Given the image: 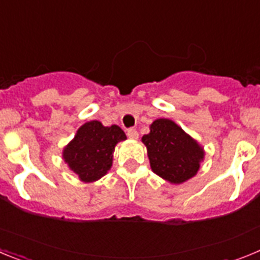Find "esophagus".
I'll list each match as a JSON object with an SVG mask.
<instances>
[{"mask_svg": "<svg viewBox=\"0 0 260 260\" xmlns=\"http://www.w3.org/2000/svg\"><path fill=\"white\" fill-rule=\"evenodd\" d=\"M126 134H127L128 138H132V139H138V137H139V134H138V132L135 128H128Z\"/></svg>", "mask_w": 260, "mask_h": 260, "instance_id": "esophagus-1", "label": "esophagus"}]
</instances>
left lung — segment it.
Returning a JSON list of instances; mask_svg holds the SVG:
<instances>
[{
	"instance_id": "obj_1",
	"label": "left lung",
	"mask_w": 260,
	"mask_h": 260,
	"mask_svg": "<svg viewBox=\"0 0 260 260\" xmlns=\"http://www.w3.org/2000/svg\"><path fill=\"white\" fill-rule=\"evenodd\" d=\"M142 138L152 171L172 183H182L199 171L204 152L191 137L167 118L156 119Z\"/></svg>"
}]
</instances>
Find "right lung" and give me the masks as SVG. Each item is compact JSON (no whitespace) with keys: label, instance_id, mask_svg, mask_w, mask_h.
I'll use <instances>...</instances> for the list:
<instances>
[{"label":"right lung","instance_id":"obj_1","mask_svg":"<svg viewBox=\"0 0 260 260\" xmlns=\"http://www.w3.org/2000/svg\"><path fill=\"white\" fill-rule=\"evenodd\" d=\"M125 139V133L117 125L105 127L99 121H89L63 150V158L80 180L93 182L109 171L114 147Z\"/></svg>","mask_w":260,"mask_h":260}]
</instances>
